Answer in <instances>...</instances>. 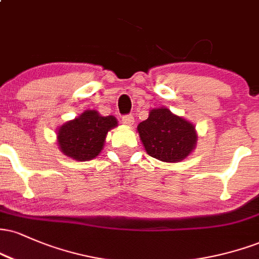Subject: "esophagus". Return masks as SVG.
Returning a JSON list of instances; mask_svg holds the SVG:
<instances>
[{
    "instance_id": "1",
    "label": "esophagus",
    "mask_w": 259,
    "mask_h": 259,
    "mask_svg": "<svg viewBox=\"0 0 259 259\" xmlns=\"http://www.w3.org/2000/svg\"><path fill=\"white\" fill-rule=\"evenodd\" d=\"M121 121H123V124H125L126 126H132L134 124V117L132 114L124 115V117L121 118Z\"/></svg>"
}]
</instances>
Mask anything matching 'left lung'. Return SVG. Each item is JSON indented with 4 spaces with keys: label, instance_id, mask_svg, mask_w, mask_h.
I'll list each match as a JSON object with an SVG mask.
<instances>
[{
    "label": "left lung",
    "instance_id": "left-lung-1",
    "mask_svg": "<svg viewBox=\"0 0 259 259\" xmlns=\"http://www.w3.org/2000/svg\"><path fill=\"white\" fill-rule=\"evenodd\" d=\"M146 152L165 163H178L190 156L197 145V132L191 121L174 114L167 107L153 108L138 125Z\"/></svg>",
    "mask_w": 259,
    "mask_h": 259
}]
</instances>
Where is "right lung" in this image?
<instances>
[{
    "label": "right lung",
    "mask_w": 259,
    "mask_h": 259,
    "mask_svg": "<svg viewBox=\"0 0 259 259\" xmlns=\"http://www.w3.org/2000/svg\"><path fill=\"white\" fill-rule=\"evenodd\" d=\"M115 126H118L115 117H103L95 109H88L58 127L59 150L79 162L96 158L103 150L107 134Z\"/></svg>",
    "instance_id": "obj_1"
}]
</instances>
